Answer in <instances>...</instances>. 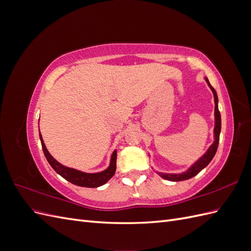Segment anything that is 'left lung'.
<instances>
[{
	"label": "left lung",
	"mask_w": 251,
	"mask_h": 251,
	"mask_svg": "<svg viewBox=\"0 0 251 251\" xmlns=\"http://www.w3.org/2000/svg\"><path fill=\"white\" fill-rule=\"evenodd\" d=\"M208 83L209 88L211 89L212 93H214V98H215V130H214V134H215V141L214 143L211 144L209 147V149L207 150L206 153H205L198 161L195 162L191 168L188 169V171L182 173V174H165V173H158V175L160 177H162L165 180H170V181H183V180H187L191 179L194 176H196L197 174H199L204 168H206L208 165V163L212 160V158L215 157L216 151L218 150V146H219V139H220V132H221V114H220V111L218 109V95L216 90L211 87V85L209 83L208 79L205 78Z\"/></svg>",
	"instance_id": "left-lung-1"
}]
</instances>
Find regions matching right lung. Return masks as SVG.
<instances>
[{"mask_svg": "<svg viewBox=\"0 0 251 251\" xmlns=\"http://www.w3.org/2000/svg\"><path fill=\"white\" fill-rule=\"evenodd\" d=\"M40 139L42 142V148H43L45 157H46L47 161L52 166V169L54 170L58 175H60L63 178H65L66 180L71 182V183H73L75 185L82 186V187L101 186L104 183H107V182L114 176V174H115L116 157H117L116 150L113 151V154L111 156V162H110V165L107 170H104L103 172H100V173L88 174V173H83V172L74 170L71 168H67V166L57 162L55 159L50 155L48 150L46 149V146H45L41 133H40Z\"/></svg>", "mask_w": 251, "mask_h": 251, "instance_id": "1", "label": "right lung"}]
</instances>
